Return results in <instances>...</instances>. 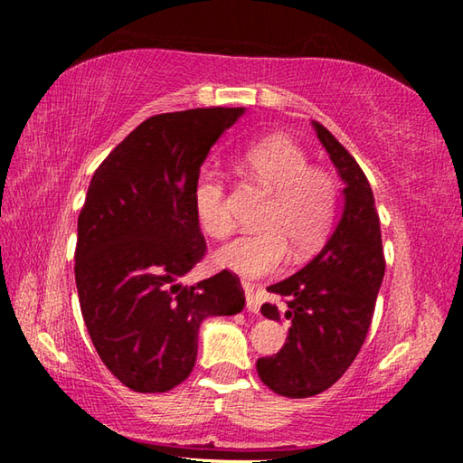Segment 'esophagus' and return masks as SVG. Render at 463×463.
Wrapping results in <instances>:
<instances>
[{"instance_id": "1", "label": "esophagus", "mask_w": 463, "mask_h": 463, "mask_svg": "<svg viewBox=\"0 0 463 463\" xmlns=\"http://www.w3.org/2000/svg\"><path fill=\"white\" fill-rule=\"evenodd\" d=\"M242 288H245V296H247V310L249 312H260V300H257L255 289L250 288L249 284H242Z\"/></svg>"}]
</instances>
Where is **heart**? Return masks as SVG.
<instances>
[{
  "instance_id": "b5f03b06",
  "label": "heart",
  "mask_w": 463,
  "mask_h": 463,
  "mask_svg": "<svg viewBox=\"0 0 463 463\" xmlns=\"http://www.w3.org/2000/svg\"><path fill=\"white\" fill-rule=\"evenodd\" d=\"M250 177L271 200L261 216L263 232L242 234L218 253L222 268L253 279L284 268L289 255H307L326 239L335 221L336 190L325 171L308 167V156L288 138H268L242 156ZM194 208L202 229L214 239L232 232V216L222 179L202 171L194 187Z\"/></svg>"
}]
</instances>
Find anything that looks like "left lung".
<instances>
[{
	"label": "left lung",
	"mask_w": 463,
	"mask_h": 463,
	"mask_svg": "<svg viewBox=\"0 0 463 463\" xmlns=\"http://www.w3.org/2000/svg\"><path fill=\"white\" fill-rule=\"evenodd\" d=\"M317 137L343 179V214L326 245L294 276L268 289L286 308L265 302V318L288 320V339L276 355L257 359L269 390L288 398L317 396L347 372L370 331L383 269L380 218L362 167L323 124Z\"/></svg>",
	"instance_id": "obj_1"
}]
</instances>
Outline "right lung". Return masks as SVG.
I'll use <instances>...</instances> for the list:
<instances>
[{"label":"right lung","instance_id":"right-lung-1","mask_svg":"<svg viewBox=\"0 0 463 463\" xmlns=\"http://www.w3.org/2000/svg\"><path fill=\"white\" fill-rule=\"evenodd\" d=\"M245 108H195L145 120L91 177L77 221L75 284L93 347L124 386L155 394L192 373L198 331L245 292L231 271L184 286L206 253L194 187L210 148Z\"/></svg>","mask_w":463,"mask_h":463}]
</instances>
